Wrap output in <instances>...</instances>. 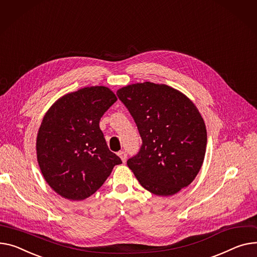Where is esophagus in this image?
Listing matches in <instances>:
<instances>
[{"instance_id":"esophagus-1","label":"esophagus","mask_w":257,"mask_h":257,"mask_svg":"<svg viewBox=\"0 0 257 257\" xmlns=\"http://www.w3.org/2000/svg\"><path fill=\"white\" fill-rule=\"evenodd\" d=\"M117 155H118L119 158L122 159L123 162H126V160H127V153H126L125 151H119V152L117 153Z\"/></svg>"}]
</instances>
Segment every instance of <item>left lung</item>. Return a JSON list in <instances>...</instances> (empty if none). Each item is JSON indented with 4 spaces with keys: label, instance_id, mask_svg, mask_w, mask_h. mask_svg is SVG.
<instances>
[{
    "label": "left lung",
    "instance_id": "1",
    "mask_svg": "<svg viewBox=\"0 0 257 257\" xmlns=\"http://www.w3.org/2000/svg\"><path fill=\"white\" fill-rule=\"evenodd\" d=\"M129 110L143 141L127 165L140 184L159 196L190 185L202 165L207 129L192 103L181 92L150 81L116 92Z\"/></svg>",
    "mask_w": 257,
    "mask_h": 257
}]
</instances>
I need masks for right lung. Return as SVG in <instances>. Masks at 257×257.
<instances>
[{
	"label": "right lung",
	"instance_id": "1",
	"mask_svg": "<svg viewBox=\"0 0 257 257\" xmlns=\"http://www.w3.org/2000/svg\"><path fill=\"white\" fill-rule=\"evenodd\" d=\"M116 101L106 87H88L60 98L43 117L37 159L47 184L61 196L94 194L122 160L110 152L99 122Z\"/></svg>",
	"mask_w": 257,
	"mask_h": 257
}]
</instances>
